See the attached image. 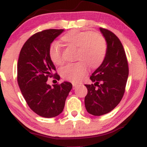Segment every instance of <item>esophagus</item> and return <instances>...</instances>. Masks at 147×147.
<instances>
[{
	"label": "esophagus",
	"mask_w": 147,
	"mask_h": 147,
	"mask_svg": "<svg viewBox=\"0 0 147 147\" xmlns=\"http://www.w3.org/2000/svg\"><path fill=\"white\" fill-rule=\"evenodd\" d=\"M72 86H73V89H75L78 86V84L75 83H72Z\"/></svg>",
	"instance_id": "34e87169"
}]
</instances>
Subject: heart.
Here are the masks:
<instances>
[{"label": "heart", "instance_id": "obj_1", "mask_svg": "<svg viewBox=\"0 0 147 147\" xmlns=\"http://www.w3.org/2000/svg\"><path fill=\"white\" fill-rule=\"evenodd\" d=\"M67 45L77 48L75 63H68L61 69V75L72 82L80 81L87 72V65L97 68L102 65L107 53V43L104 36L90 31L72 30L61 38ZM49 57L52 63L61 65L63 63L59 44L54 42L49 48Z\"/></svg>", "mask_w": 147, "mask_h": 147}]
</instances>
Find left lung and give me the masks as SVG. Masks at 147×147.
<instances>
[{
    "label": "left lung",
    "mask_w": 147,
    "mask_h": 147,
    "mask_svg": "<svg viewBox=\"0 0 147 147\" xmlns=\"http://www.w3.org/2000/svg\"><path fill=\"white\" fill-rule=\"evenodd\" d=\"M107 43L104 62L90 76L94 84H85L86 109L92 115L100 116L113 110L122 99L129 77L126 53L118 37L109 30L99 28Z\"/></svg>",
    "instance_id": "obj_1"
}]
</instances>
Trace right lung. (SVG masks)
Instances as JSON below:
<instances>
[{
	"instance_id": "obj_1",
	"label": "right lung",
	"mask_w": 147,
	"mask_h": 147,
	"mask_svg": "<svg viewBox=\"0 0 147 147\" xmlns=\"http://www.w3.org/2000/svg\"><path fill=\"white\" fill-rule=\"evenodd\" d=\"M64 30L50 29L36 33L28 38L20 52L17 80L23 97L30 109L43 117L61 113L72 85L68 82L51 87L48 77L59 80L55 65L49 57V48Z\"/></svg>"
}]
</instances>
